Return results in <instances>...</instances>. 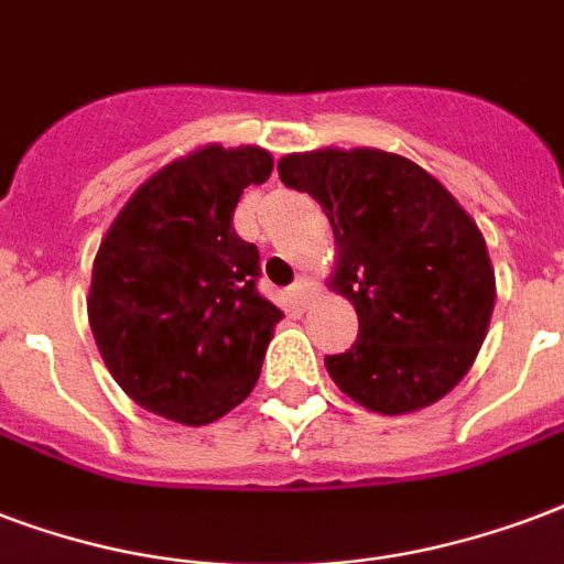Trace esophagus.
<instances>
[{"instance_id":"34e87169","label":"esophagus","mask_w":564,"mask_h":564,"mask_svg":"<svg viewBox=\"0 0 564 564\" xmlns=\"http://www.w3.org/2000/svg\"><path fill=\"white\" fill-rule=\"evenodd\" d=\"M307 295H311V278H299V281L290 286V301L295 307H304Z\"/></svg>"}]
</instances>
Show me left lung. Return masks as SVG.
<instances>
[{
    "label": "left lung",
    "mask_w": 564,
    "mask_h": 564,
    "mask_svg": "<svg viewBox=\"0 0 564 564\" xmlns=\"http://www.w3.org/2000/svg\"><path fill=\"white\" fill-rule=\"evenodd\" d=\"M278 174L328 215V283L358 313L355 346L325 358L334 384L387 416L444 399L482 349L497 301L476 221L429 171L387 150L290 153Z\"/></svg>",
    "instance_id": "obj_1"
}]
</instances>
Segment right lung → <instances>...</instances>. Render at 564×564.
Here are the masks:
<instances>
[{"mask_svg":"<svg viewBox=\"0 0 564 564\" xmlns=\"http://www.w3.org/2000/svg\"><path fill=\"white\" fill-rule=\"evenodd\" d=\"M257 144H204L144 180L94 257L88 322L111 378L150 414L206 425L260 378L283 313L257 292L260 251L234 209L272 177Z\"/></svg>","mask_w":564,"mask_h":564,"instance_id":"right-lung-1","label":"right lung"}]
</instances>
